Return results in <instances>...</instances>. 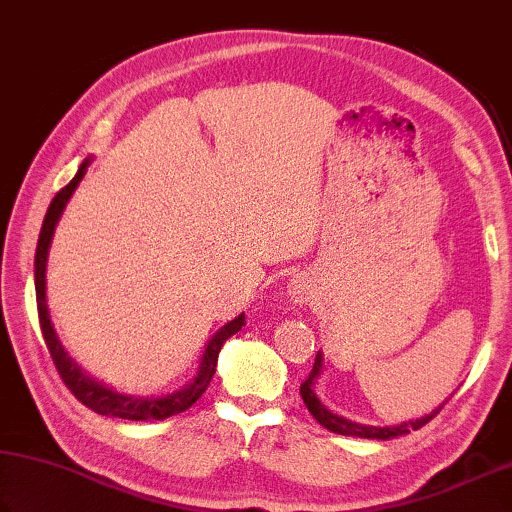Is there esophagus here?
Here are the masks:
<instances>
[{
    "label": "esophagus",
    "instance_id": "obj_1",
    "mask_svg": "<svg viewBox=\"0 0 512 512\" xmlns=\"http://www.w3.org/2000/svg\"><path fill=\"white\" fill-rule=\"evenodd\" d=\"M308 294H310V283L303 279V276H294V279H290V283H288L290 301L303 303L308 299Z\"/></svg>",
    "mask_w": 512,
    "mask_h": 512
}]
</instances>
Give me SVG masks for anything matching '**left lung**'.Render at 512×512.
<instances>
[{"mask_svg":"<svg viewBox=\"0 0 512 512\" xmlns=\"http://www.w3.org/2000/svg\"><path fill=\"white\" fill-rule=\"evenodd\" d=\"M321 369H324V355L317 353L315 357V364H312V371L306 380L301 382V398L303 402H306L308 411L312 414V418L317 420V423L321 427L330 429V432L335 434H342V436H357V438H380V441H387V438H393V436H402V434H409L414 432V429H420L423 425H427L429 420H432L438 411L443 409V405L434 409L432 414L429 416H423V418H416V420H409V423H402V425H393V427H373V425H362V423H353V420H348L344 416H337L333 414V411H328V407L324 405L317 398L315 393V380L319 378Z\"/></svg>","mask_w":512,"mask_h":512,"instance_id":"8db88e82","label":"left lung"}]
</instances>
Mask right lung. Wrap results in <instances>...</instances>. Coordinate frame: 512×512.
Here are the masks:
<instances>
[{
  "instance_id": "1",
  "label": "right lung",
  "mask_w": 512,
  "mask_h": 512,
  "mask_svg": "<svg viewBox=\"0 0 512 512\" xmlns=\"http://www.w3.org/2000/svg\"><path fill=\"white\" fill-rule=\"evenodd\" d=\"M89 161L85 159L80 164L76 177L71 179L67 186H62L60 191L53 197L47 215H44L42 229H40V238H38V249H35V299H38V319H40V330L44 337V344H47V351L51 355L53 364H56V371L60 375V380L65 382V387L74 393L76 400L83 402L85 407L94 409L96 414L101 416H116V418H125V420H164L175 414H182L191 405H195L197 400L202 398V393L209 387V382L215 373V364H218V353L222 344L227 342L231 335H236L238 330L245 326V315L236 317L229 321L227 326L220 328L218 333L211 337L209 346L202 355L200 362V371H197L195 380L184 387L182 391L170 393L166 398H137V396H123V393H116L105 384L96 382L89 378L87 373H83L78 366L69 360L65 348L60 346L56 333H53L51 319H49V310H47V254H49V245L53 238V229H56L58 218L62 209H65L67 200L74 193V188L78 186L80 179H83L85 170H87Z\"/></svg>"
}]
</instances>
